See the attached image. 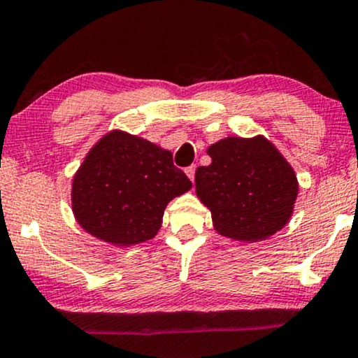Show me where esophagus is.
<instances>
[{
	"instance_id": "obj_1",
	"label": "esophagus",
	"mask_w": 358,
	"mask_h": 358,
	"mask_svg": "<svg viewBox=\"0 0 358 358\" xmlns=\"http://www.w3.org/2000/svg\"><path fill=\"white\" fill-rule=\"evenodd\" d=\"M186 174H187V178L191 179V180H194V176H196V166H189V167H186Z\"/></svg>"
}]
</instances>
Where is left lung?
Here are the masks:
<instances>
[{"mask_svg":"<svg viewBox=\"0 0 358 358\" xmlns=\"http://www.w3.org/2000/svg\"><path fill=\"white\" fill-rule=\"evenodd\" d=\"M207 154L213 162L197 167L196 192L222 236L260 241L285 226L297 197V178L266 138H227Z\"/></svg>","mask_w":358,"mask_h":358,"instance_id":"1","label":"left lung"}]
</instances>
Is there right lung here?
Returning a JSON list of instances; mask_svg holds the SVG:
<instances>
[{"label": "right lung", "instance_id": "obj_1", "mask_svg": "<svg viewBox=\"0 0 358 358\" xmlns=\"http://www.w3.org/2000/svg\"><path fill=\"white\" fill-rule=\"evenodd\" d=\"M191 187L169 151L113 131L91 149L74 176L73 213L101 241L139 244L156 236L169 201Z\"/></svg>", "mask_w": 358, "mask_h": 358}]
</instances>
